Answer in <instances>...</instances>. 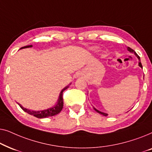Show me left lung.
<instances>
[{
	"mask_svg": "<svg viewBox=\"0 0 152 152\" xmlns=\"http://www.w3.org/2000/svg\"><path fill=\"white\" fill-rule=\"evenodd\" d=\"M127 50H128V51H129L130 53H134V55L136 56V57L138 58V60H139V62H138V66H140V67L141 68H142V64H141V62H140V57H139V56L137 55L136 54V52H135L134 50H132V48H130L129 47H127ZM93 107V109H95V111H96V112H97V113H99V114H101V115H104V116H107V115L108 114L107 113H104V112H102V111H99V110H97V109H95V108L94 107Z\"/></svg>",
	"mask_w": 152,
	"mask_h": 152,
	"instance_id": "1",
	"label": "left lung"
}]
</instances>
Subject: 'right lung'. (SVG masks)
Instances as JSON below:
<instances>
[{
  "instance_id": "add662e5",
  "label": "right lung",
  "mask_w": 152,
  "mask_h": 152,
  "mask_svg": "<svg viewBox=\"0 0 152 152\" xmlns=\"http://www.w3.org/2000/svg\"><path fill=\"white\" fill-rule=\"evenodd\" d=\"M31 47H32V45H26V46L20 48V49L28 48H31ZM70 84H71V83H70L69 85ZM69 85L67 86H66L65 88H64L61 91V92L59 93V97H58L57 103H56L53 107L48 108V109H47L41 110V111H32V110H30V109H26V108H24L21 104H20L18 103V104L19 105L20 107L24 111H26V113L30 114V115H34V117H37L38 118H45L48 117H50V116L55 115H57V114L59 113L62 110V109H63L64 101H63V97H62V95H63L64 91H65L66 89H67L68 87H69Z\"/></svg>"
}]
</instances>
